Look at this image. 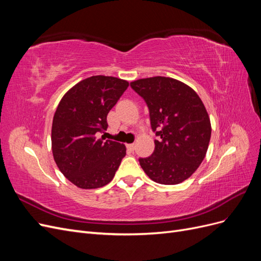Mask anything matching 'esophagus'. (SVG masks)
I'll list each match as a JSON object with an SVG mask.
<instances>
[{"label":"esophagus","instance_id":"34e87169","mask_svg":"<svg viewBox=\"0 0 261 261\" xmlns=\"http://www.w3.org/2000/svg\"><path fill=\"white\" fill-rule=\"evenodd\" d=\"M126 147H127L128 151H134V149H135V145H134V144H128Z\"/></svg>","mask_w":261,"mask_h":261}]
</instances>
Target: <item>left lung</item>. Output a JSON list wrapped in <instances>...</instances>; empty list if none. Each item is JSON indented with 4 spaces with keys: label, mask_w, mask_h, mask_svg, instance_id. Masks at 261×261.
<instances>
[{
    "label": "left lung",
    "mask_w": 261,
    "mask_h": 261,
    "mask_svg": "<svg viewBox=\"0 0 261 261\" xmlns=\"http://www.w3.org/2000/svg\"><path fill=\"white\" fill-rule=\"evenodd\" d=\"M130 87L146 101L151 128L159 137L153 153L139 159L140 167L155 183H181L207 153L211 124L206 108L194 89L174 78H143Z\"/></svg>",
    "instance_id": "1"
}]
</instances>
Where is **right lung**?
Returning a JSON list of instances; mask_svg holds the SVG:
<instances>
[{
	"label": "right lung",
	"mask_w": 261,
	"mask_h": 261,
	"mask_svg": "<svg viewBox=\"0 0 261 261\" xmlns=\"http://www.w3.org/2000/svg\"><path fill=\"white\" fill-rule=\"evenodd\" d=\"M128 82L112 76H91L72 87L53 116L52 153L69 181L83 189L109 184L126 154V147L99 138L107 116L127 89Z\"/></svg>",
	"instance_id": "obj_1"
}]
</instances>
